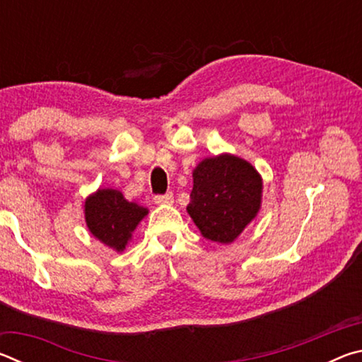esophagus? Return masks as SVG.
<instances>
[{"label":"esophagus","instance_id":"esophagus-1","mask_svg":"<svg viewBox=\"0 0 362 362\" xmlns=\"http://www.w3.org/2000/svg\"><path fill=\"white\" fill-rule=\"evenodd\" d=\"M155 203L156 204H173L174 203V194L173 193H166V194H156L155 196Z\"/></svg>","mask_w":362,"mask_h":362}]
</instances>
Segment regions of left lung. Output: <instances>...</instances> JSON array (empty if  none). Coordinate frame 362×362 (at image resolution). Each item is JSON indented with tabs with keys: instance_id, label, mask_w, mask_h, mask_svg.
Here are the masks:
<instances>
[{
	"instance_id": "obj_1",
	"label": "left lung",
	"mask_w": 362,
	"mask_h": 362,
	"mask_svg": "<svg viewBox=\"0 0 362 362\" xmlns=\"http://www.w3.org/2000/svg\"><path fill=\"white\" fill-rule=\"evenodd\" d=\"M262 188L246 159L228 153L206 158L193 170L187 212L206 240L230 244L260 211Z\"/></svg>"
}]
</instances>
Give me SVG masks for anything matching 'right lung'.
Returning a JSON list of instances; mask_svg holds the SVG:
<instances>
[{"instance_id": "add662e5", "label": "right lung", "mask_w": 362, "mask_h": 362, "mask_svg": "<svg viewBox=\"0 0 362 362\" xmlns=\"http://www.w3.org/2000/svg\"><path fill=\"white\" fill-rule=\"evenodd\" d=\"M146 214V207L129 203L121 192L112 188H99L84 203V218L89 231L116 252L126 249L134 230Z\"/></svg>"}]
</instances>
